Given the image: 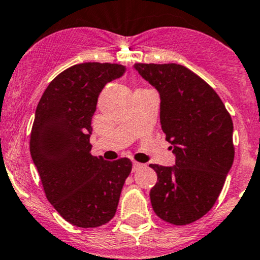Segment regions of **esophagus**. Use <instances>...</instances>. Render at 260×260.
I'll return each instance as SVG.
<instances>
[{"instance_id":"esophagus-1","label":"esophagus","mask_w":260,"mask_h":260,"mask_svg":"<svg viewBox=\"0 0 260 260\" xmlns=\"http://www.w3.org/2000/svg\"><path fill=\"white\" fill-rule=\"evenodd\" d=\"M143 167H144V165H142V163L135 162V163H133V172H137L141 168H143Z\"/></svg>"}]
</instances>
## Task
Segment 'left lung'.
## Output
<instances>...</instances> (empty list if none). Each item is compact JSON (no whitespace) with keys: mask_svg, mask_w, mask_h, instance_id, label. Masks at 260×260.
Listing matches in <instances>:
<instances>
[{"mask_svg":"<svg viewBox=\"0 0 260 260\" xmlns=\"http://www.w3.org/2000/svg\"><path fill=\"white\" fill-rule=\"evenodd\" d=\"M158 91L160 125L176 166L151 165L157 183L149 197L160 219L185 225L212 209L234 160L233 122L214 89L177 63H136ZM172 148V147H171Z\"/></svg>","mask_w":260,"mask_h":260,"instance_id":"1","label":"left lung"}]
</instances>
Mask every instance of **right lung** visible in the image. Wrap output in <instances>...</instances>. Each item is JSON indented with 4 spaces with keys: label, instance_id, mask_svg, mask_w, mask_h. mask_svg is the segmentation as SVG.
<instances>
[{
    "label": "right lung",
    "instance_id": "add662e5",
    "mask_svg": "<svg viewBox=\"0 0 260 260\" xmlns=\"http://www.w3.org/2000/svg\"><path fill=\"white\" fill-rule=\"evenodd\" d=\"M117 63L75 64L48 84L38 102L29 152L48 202L63 219L95 228L114 217L128 158L108 162L91 154L92 117L103 87L122 77Z\"/></svg>",
    "mask_w": 260,
    "mask_h": 260
}]
</instances>
